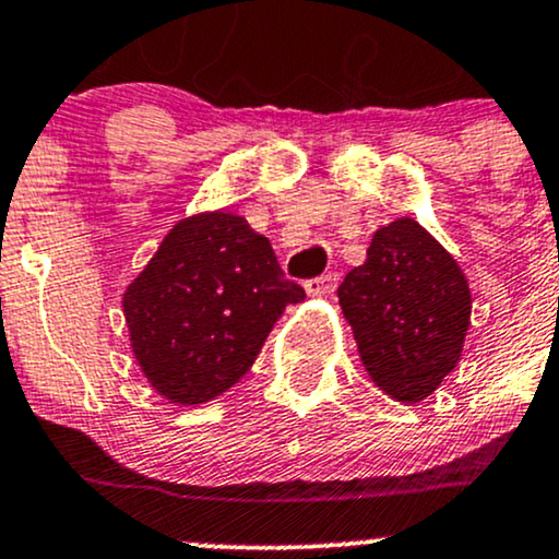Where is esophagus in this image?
Instances as JSON below:
<instances>
[{"label": "esophagus", "instance_id": "1", "mask_svg": "<svg viewBox=\"0 0 559 559\" xmlns=\"http://www.w3.org/2000/svg\"><path fill=\"white\" fill-rule=\"evenodd\" d=\"M340 282V272H326L321 274V277H313V280H306V293L313 295V298H319V295H330L334 293V287H337Z\"/></svg>", "mask_w": 559, "mask_h": 559}]
</instances>
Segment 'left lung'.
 <instances>
[{"label":"left lung","mask_w":559,"mask_h":559,"mask_svg":"<svg viewBox=\"0 0 559 559\" xmlns=\"http://www.w3.org/2000/svg\"><path fill=\"white\" fill-rule=\"evenodd\" d=\"M337 295L366 371L400 403L429 397L461 360L468 282L411 216L377 229L366 264L345 274Z\"/></svg>","instance_id":"1"}]
</instances>
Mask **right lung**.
Instances as JSON below:
<instances>
[{
	"label": "right lung",
	"instance_id": "add662e5",
	"mask_svg": "<svg viewBox=\"0 0 559 559\" xmlns=\"http://www.w3.org/2000/svg\"><path fill=\"white\" fill-rule=\"evenodd\" d=\"M304 298L264 235L238 214L206 212L169 229L122 308L151 386L199 405L251 369L285 306Z\"/></svg>",
	"mask_w": 559,
	"mask_h": 559
}]
</instances>
